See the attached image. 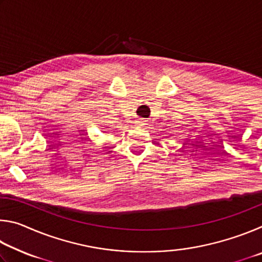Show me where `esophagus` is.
<instances>
[{
    "label": "esophagus",
    "mask_w": 262,
    "mask_h": 262,
    "mask_svg": "<svg viewBox=\"0 0 262 262\" xmlns=\"http://www.w3.org/2000/svg\"><path fill=\"white\" fill-rule=\"evenodd\" d=\"M137 123L141 126H144V125H147V120H144V119H140V120L137 121Z\"/></svg>",
    "instance_id": "1"
}]
</instances>
